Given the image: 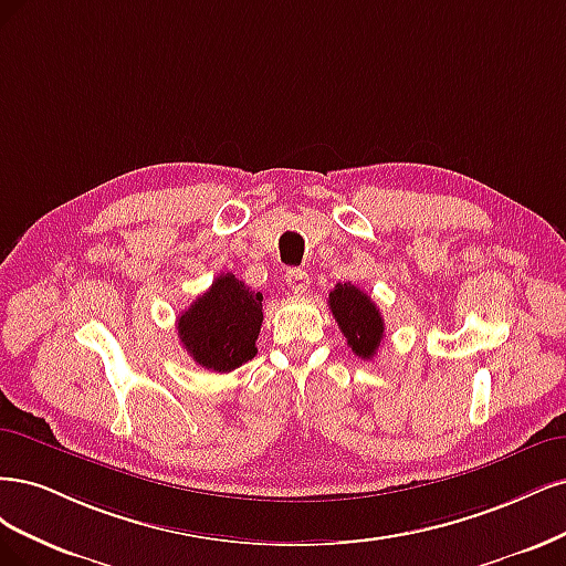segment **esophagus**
<instances>
[{
    "instance_id": "esophagus-1",
    "label": "esophagus",
    "mask_w": 566,
    "mask_h": 566,
    "mask_svg": "<svg viewBox=\"0 0 566 566\" xmlns=\"http://www.w3.org/2000/svg\"><path fill=\"white\" fill-rule=\"evenodd\" d=\"M284 280H286L289 289L294 291V294H305L307 286H310V277H307V272L303 268H289Z\"/></svg>"
}]
</instances>
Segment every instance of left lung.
<instances>
[{"instance_id":"1","label":"left lung","mask_w":566,"mask_h":566,"mask_svg":"<svg viewBox=\"0 0 566 566\" xmlns=\"http://www.w3.org/2000/svg\"><path fill=\"white\" fill-rule=\"evenodd\" d=\"M329 307L353 353L361 359H371L382 340V332H386L376 303L361 289L345 282L334 286Z\"/></svg>"}]
</instances>
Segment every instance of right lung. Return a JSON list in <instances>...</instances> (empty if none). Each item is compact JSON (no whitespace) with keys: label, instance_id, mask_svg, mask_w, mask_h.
I'll return each mask as SVG.
<instances>
[{"label":"right lung","instance_id":"right-lung-1","mask_svg":"<svg viewBox=\"0 0 566 566\" xmlns=\"http://www.w3.org/2000/svg\"><path fill=\"white\" fill-rule=\"evenodd\" d=\"M261 324V291L226 272L178 317V338L199 367L228 374L256 355Z\"/></svg>","mask_w":566,"mask_h":566}]
</instances>
